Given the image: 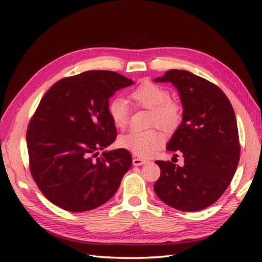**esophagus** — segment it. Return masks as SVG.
Returning a JSON list of instances; mask_svg holds the SVG:
<instances>
[{
    "mask_svg": "<svg viewBox=\"0 0 262 262\" xmlns=\"http://www.w3.org/2000/svg\"><path fill=\"white\" fill-rule=\"evenodd\" d=\"M146 162H148V160H146V159H141V158H134V159H133V164L136 165V166L143 165V164H145Z\"/></svg>",
    "mask_w": 262,
    "mask_h": 262,
    "instance_id": "1",
    "label": "esophagus"
}]
</instances>
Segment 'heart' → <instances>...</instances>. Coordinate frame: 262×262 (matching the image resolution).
<instances>
[{
	"label": "heart",
	"instance_id": "obj_1",
	"mask_svg": "<svg viewBox=\"0 0 262 262\" xmlns=\"http://www.w3.org/2000/svg\"><path fill=\"white\" fill-rule=\"evenodd\" d=\"M130 101L137 107L151 111L149 126H158L170 132L180 125L182 120V107L179 102L171 99L168 89L145 81L133 89L128 94ZM108 113L113 124L118 129H124L128 124L129 109L121 98H114L108 104ZM164 135L157 129L129 130L118 138V145L128 149L137 157L146 158L163 145Z\"/></svg>",
	"mask_w": 262,
	"mask_h": 262
}]
</instances>
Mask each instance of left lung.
I'll list each match as a JSON object with an SVG mask.
<instances>
[{"instance_id": "8db88e82", "label": "left lung", "mask_w": 262, "mask_h": 262, "mask_svg": "<svg viewBox=\"0 0 262 262\" xmlns=\"http://www.w3.org/2000/svg\"><path fill=\"white\" fill-rule=\"evenodd\" d=\"M154 81L171 82L179 91L182 122L166 148L185 158L183 166L157 161L161 176L154 191L176 209H204L230 186L240 160L234 110L219 86L188 71L170 70Z\"/></svg>"}]
</instances>
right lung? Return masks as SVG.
Returning a JSON list of instances; mask_svg holds the SVG:
<instances>
[{
	"label": "right lung",
	"instance_id": "right-lung-1",
	"mask_svg": "<svg viewBox=\"0 0 262 262\" xmlns=\"http://www.w3.org/2000/svg\"><path fill=\"white\" fill-rule=\"evenodd\" d=\"M133 80L113 71L64 77L45 93L27 130L29 168L43 196L69 211L99 207L116 193L132 165L125 148L103 152L117 129L109 98Z\"/></svg>",
	"mask_w": 262,
	"mask_h": 262
}]
</instances>
